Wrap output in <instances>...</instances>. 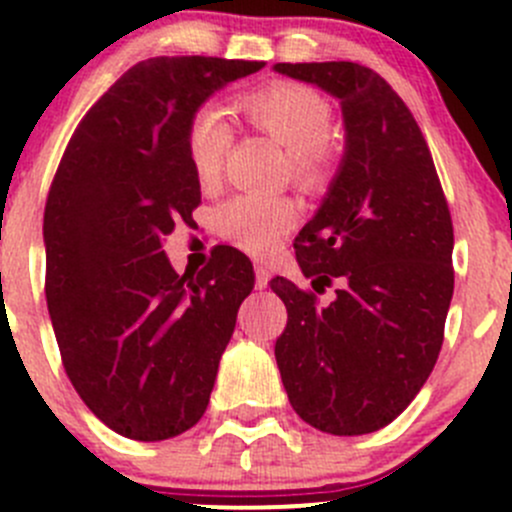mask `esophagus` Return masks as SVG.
<instances>
[{"mask_svg":"<svg viewBox=\"0 0 512 512\" xmlns=\"http://www.w3.org/2000/svg\"><path fill=\"white\" fill-rule=\"evenodd\" d=\"M270 282V270L265 265H255V287L265 289Z\"/></svg>","mask_w":512,"mask_h":512,"instance_id":"obj_1","label":"esophagus"}]
</instances>
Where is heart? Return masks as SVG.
Here are the masks:
<instances>
[{"label":"heart","mask_w":512,"mask_h":512,"mask_svg":"<svg viewBox=\"0 0 512 512\" xmlns=\"http://www.w3.org/2000/svg\"><path fill=\"white\" fill-rule=\"evenodd\" d=\"M237 111L255 131L285 146L287 175L297 188L314 193L324 188L334 165L329 141L332 106L322 94L302 84L260 86L237 98ZM232 143V128L215 106H200L185 131V151L200 188L218 185ZM297 205L287 195H235L215 213L218 232L230 245L267 255L297 223Z\"/></svg>","instance_id":"obj_1"}]
</instances>
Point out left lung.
Instances as JSON below:
<instances>
[{"instance_id": "left-lung-1", "label": "left lung", "mask_w": 512, "mask_h": 512, "mask_svg": "<svg viewBox=\"0 0 512 512\" xmlns=\"http://www.w3.org/2000/svg\"><path fill=\"white\" fill-rule=\"evenodd\" d=\"M342 103L347 146L294 252L311 289L270 282L287 307L275 344L289 404L309 426L361 436L426 384L453 297V223L416 118L369 66L277 64ZM337 279L334 303L316 294Z\"/></svg>"}]
</instances>
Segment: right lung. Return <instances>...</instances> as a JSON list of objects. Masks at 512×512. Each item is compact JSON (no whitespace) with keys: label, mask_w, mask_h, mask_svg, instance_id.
<instances>
[{"label":"right lung","mask_w":512,"mask_h":512,"mask_svg":"<svg viewBox=\"0 0 512 512\" xmlns=\"http://www.w3.org/2000/svg\"><path fill=\"white\" fill-rule=\"evenodd\" d=\"M262 61L158 56L76 126L44 208L46 304L76 394L111 431L165 441L200 421L255 275L235 247L183 277L163 237L193 225L185 131L210 94Z\"/></svg>","instance_id":"1"}]
</instances>
